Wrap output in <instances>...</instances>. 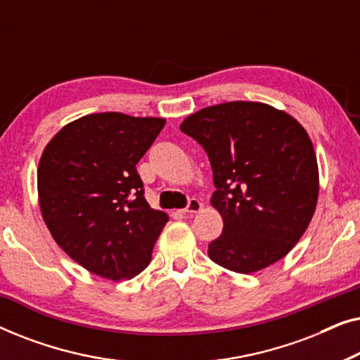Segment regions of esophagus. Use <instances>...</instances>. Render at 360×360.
<instances>
[{"instance_id": "esophagus-1", "label": "esophagus", "mask_w": 360, "mask_h": 360, "mask_svg": "<svg viewBox=\"0 0 360 360\" xmlns=\"http://www.w3.org/2000/svg\"><path fill=\"white\" fill-rule=\"evenodd\" d=\"M201 210V203L196 198H190L188 203H186V206L184 210H181V213H196V211Z\"/></svg>"}]
</instances>
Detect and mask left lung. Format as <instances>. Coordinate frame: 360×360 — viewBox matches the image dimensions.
Listing matches in <instances>:
<instances>
[{
	"instance_id": "left-lung-1",
	"label": "left lung",
	"mask_w": 360,
	"mask_h": 360,
	"mask_svg": "<svg viewBox=\"0 0 360 360\" xmlns=\"http://www.w3.org/2000/svg\"><path fill=\"white\" fill-rule=\"evenodd\" d=\"M180 131L203 147L213 169L211 205L224 226L210 259L252 274L285 257L318 201L316 155L302 124L264 103L231 101L188 116Z\"/></svg>"
}]
</instances>
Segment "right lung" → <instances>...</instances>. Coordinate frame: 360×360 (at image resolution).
I'll list each match as a JSON object with an SVG mask.
<instances>
[{"mask_svg": "<svg viewBox=\"0 0 360 360\" xmlns=\"http://www.w3.org/2000/svg\"><path fill=\"white\" fill-rule=\"evenodd\" d=\"M160 117L98 112L70 122L39 162V203L49 231L91 274L131 278L150 262L169 216L146 201L137 162L164 127Z\"/></svg>", "mask_w": 360, "mask_h": 360, "instance_id": "add662e5", "label": "right lung"}]
</instances>
